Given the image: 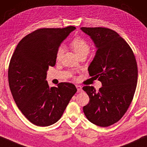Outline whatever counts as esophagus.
<instances>
[{
	"label": "esophagus",
	"instance_id": "34e87169",
	"mask_svg": "<svg viewBox=\"0 0 147 147\" xmlns=\"http://www.w3.org/2000/svg\"><path fill=\"white\" fill-rule=\"evenodd\" d=\"M76 88H77V92H82V87L80 85H76Z\"/></svg>",
	"mask_w": 147,
	"mask_h": 147
}]
</instances>
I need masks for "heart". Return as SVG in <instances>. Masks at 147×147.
<instances>
[{"label": "heart", "mask_w": 147, "mask_h": 147, "mask_svg": "<svg viewBox=\"0 0 147 147\" xmlns=\"http://www.w3.org/2000/svg\"><path fill=\"white\" fill-rule=\"evenodd\" d=\"M71 45L74 51L76 53V54L78 56H80L83 54L88 55L90 50V45L88 43L87 41L84 40V39L80 38H74L71 41ZM63 53H64V47L63 46H60L56 52L57 60L61 59L63 55Z\"/></svg>", "instance_id": "b5f03b06"}]
</instances>
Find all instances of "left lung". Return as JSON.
Listing matches in <instances>:
<instances>
[{
    "label": "left lung",
    "mask_w": 147,
    "mask_h": 147,
    "mask_svg": "<svg viewBox=\"0 0 147 147\" xmlns=\"http://www.w3.org/2000/svg\"><path fill=\"white\" fill-rule=\"evenodd\" d=\"M97 48L88 67L90 76L98 78L102 86L82 88L90 101L83 107L88 119L100 127L117 122L129 107L136 90L138 69L134 53L117 32L106 28H80Z\"/></svg>",
    "instance_id": "left-lung-1"
}]
</instances>
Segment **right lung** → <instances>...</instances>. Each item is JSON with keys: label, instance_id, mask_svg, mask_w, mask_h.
Instances as JSON below:
<instances>
[{"label": "right lung", "instance_id": "add662e5", "mask_svg": "<svg viewBox=\"0 0 147 147\" xmlns=\"http://www.w3.org/2000/svg\"><path fill=\"white\" fill-rule=\"evenodd\" d=\"M75 29L68 26L35 30L20 41L10 59L8 76L13 98L24 115L37 126L59 121L77 91L69 82L50 88L45 80L49 67L55 65L57 50Z\"/></svg>", "mask_w": 147, "mask_h": 147}]
</instances>
